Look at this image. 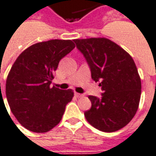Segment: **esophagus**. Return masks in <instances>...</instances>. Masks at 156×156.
<instances>
[{
	"instance_id": "1",
	"label": "esophagus",
	"mask_w": 156,
	"mask_h": 156,
	"mask_svg": "<svg viewBox=\"0 0 156 156\" xmlns=\"http://www.w3.org/2000/svg\"><path fill=\"white\" fill-rule=\"evenodd\" d=\"M74 95H75V97H77V98H83V95L80 94V93H77V92H74Z\"/></svg>"
}]
</instances>
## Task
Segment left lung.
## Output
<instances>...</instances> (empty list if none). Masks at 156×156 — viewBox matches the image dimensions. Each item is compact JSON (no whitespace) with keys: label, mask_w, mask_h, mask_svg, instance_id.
Wrapping results in <instances>:
<instances>
[{"label":"left lung","mask_w":156,"mask_h":156,"mask_svg":"<svg viewBox=\"0 0 156 156\" xmlns=\"http://www.w3.org/2000/svg\"><path fill=\"white\" fill-rule=\"evenodd\" d=\"M88 62L91 78L99 82L101 98L89 96L91 108L84 113L88 122L105 132L119 130L139 108L141 80L136 64L126 50L107 38L73 40Z\"/></svg>","instance_id":"left-lung-1"}]
</instances>
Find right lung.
I'll use <instances>...</instances> for the list:
<instances>
[{
  "label": "right lung",
  "mask_w": 156,
  "mask_h": 156,
  "mask_svg": "<svg viewBox=\"0 0 156 156\" xmlns=\"http://www.w3.org/2000/svg\"><path fill=\"white\" fill-rule=\"evenodd\" d=\"M71 40L37 42L14 62L6 81V97L14 116L28 130L44 133L58 125L73 91L50 83L62 58L74 49Z\"/></svg>",
  "instance_id": "right-lung-1"
}]
</instances>
